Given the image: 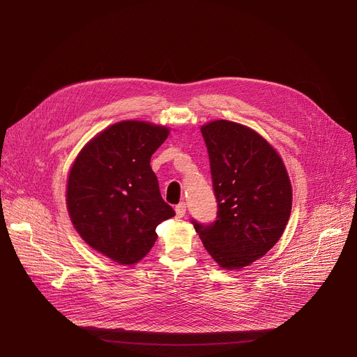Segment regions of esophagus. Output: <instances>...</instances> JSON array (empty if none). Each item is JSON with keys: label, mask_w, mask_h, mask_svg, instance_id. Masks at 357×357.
Returning a JSON list of instances; mask_svg holds the SVG:
<instances>
[{"label": "esophagus", "mask_w": 357, "mask_h": 357, "mask_svg": "<svg viewBox=\"0 0 357 357\" xmlns=\"http://www.w3.org/2000/svg\"><path fill=\"white\" fill-rule=\"evenodd\" d=\"M175 211H176V217H183L185 213H186V204L185 202H179L176 207H175Z\"/></svg>", "instance_id": "34e87169"}]
</instances>
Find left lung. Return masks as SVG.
<instances>
[{
  "label": "left lung",
  "mask_w": 357,
  "mask_h": 357,
  "mask_svg": "<svg viewBox=\"0 0 357 357\" xmlns=\"http://www.w3.org/2000/svg\"><path fill=\"white\" fill-rule=\"evenodd\" d=\"M207 144L217 217L192 220L202 245L221 268L249 266L282 236L292 188L282 159L253 130L227 120L201 127Z\"/></svg>",
  "instance_id": "1"
}]
</instances>
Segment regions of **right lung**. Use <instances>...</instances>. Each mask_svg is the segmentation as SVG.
I'll use <instances>...</instances> for the list:
<instances>
[{"mask_svg": "<svg viewBox=\"0 0 357 357\" xmlns=\"http://www.w3.org/2000/svg\"><path fill=\"white\" fill-rule=\"evenodd\" d=\"M169 130L144 121L112 124L75 160L66 204L75 229L88 245L120 265L143 259L156 227L175 215L159 191L150 158Z\"/></svg>", "mask_w": 357, "mask_h": 357, "instance_id": "1", "label": "right lung"}]
</instances>
